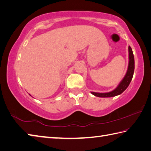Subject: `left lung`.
Listing matches in <instances>:
<instances>
[{"instance_id":"obj_1","label":"left lung","mask_w":151,"mask_h":151,"mask_svg":"<svg viewBox=\"0 0 151 151\" xmlns=\"http://www.w3.org/2000/svg\"><path fill=\"white\" fill-rule=\"evenodd\" d=\"M129 66L126 74L124 76L122 81L119 83L118 86L114 90H113L111 92L105 93L91 92L92 94L95 96L99 97V98H110V97H114L121 94L122 93L125 91L131 81L134 71V58L132 48L130 46H129Z\"/></svg>"}]
</instances>
